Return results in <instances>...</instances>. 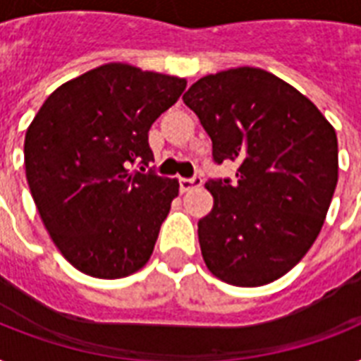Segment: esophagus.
Wrapping results in <instances>:
<instances>
[{"mask_svg":"<svg viewBox=\"0 0 361 361\" xmlns=\"http://www.w3.org/2000/svg\"><path fill=\"white\" fill-rule=\"evenodd\" d=\"M202 185V178L200 176H192V178H180V191L187 192L195 189V187Z\"/></svg>","mask_w":361,"mask_h":361,"instance_id":"34e87169","label":"esophagus"}]
</instances>
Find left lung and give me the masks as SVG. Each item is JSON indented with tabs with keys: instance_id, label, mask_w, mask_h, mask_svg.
<instances>
[{
	"instance_id": "1",
	"label": "left lung",
	"mask_w": 361,
	"mask_h": 361,
	"mask_svg": "<svg viewBox=\"0 0 361 361\" xmlns=\"http://www.w3.org/2000/svg\"><path fill=\"white\" fill-rule=\"evenodd\" d=\"M183 103L236 181H206L214 209L198 221L204 262L236 286L290 271L324 225L337 185V136L320 110L271 73L240 67L195 82Z\"/></svg>"
}]
</instances>
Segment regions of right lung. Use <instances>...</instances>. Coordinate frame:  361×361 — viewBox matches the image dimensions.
Here are the masks:
<instances>
[{"mask_svg":"<svg viewBox=\"0 0 361 361\" xmlns=\"http://www.w3.org/2000/svg\"><path fill=\"white\" fill-rule=\"evenodd\" d=\"M185 86L176 76L103 65L58 87L31 121L24 142L31 197L82 274L120 279L152 257L180 183L144 170L153 161L147 133Z\"/></svg>","mask_w":361,"mask_h":361,"instance_id":"add662e5","label":"right lung"}]
</instances>
